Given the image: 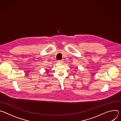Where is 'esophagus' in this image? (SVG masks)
<instances>
[{
  "instance_id": "obj_1",
  "label": "esophagus",
  "mask_w": 121,
  "mask_h": 121,
  "mask_svg": "<svg viewBox=\"0 0 121 121\" xmlns=\"http://www.w3.org/2000/svg\"><path fill=\"white\" fill-rule=\"evenodd\" d=\"M57 62L59 63H63V60H58Z\"/></svg>"
}]
</instances>
